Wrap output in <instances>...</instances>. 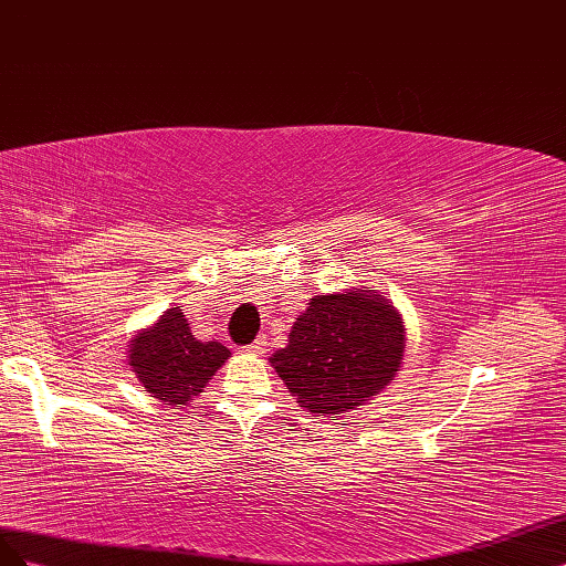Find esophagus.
Masks as SVG:
<instances>
[{
    "label": "esophagus",
    "instance_id": "obj_1",
    "mask_svg": "<svg viewBox=\"0 0 566 566\" xmlns=\"http://www.w3.org/2000/svg\"><path fill=\"white\" fill-rule=\"evenodd\" d=\"M244 350H249V353H258V355H263L265 350H268V342H265V336H258L253 344H249Z\"/></svg>",
    "mask_w": 566,
    "mask_h": 566
}]
</instances>
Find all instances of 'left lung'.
Returning a JSON list of instances; mask_svg holds the SVG:
<instances>
[{"mask_svg":"<svg viewBox=\"0 0 566 566\" xmlns=\"http://www.w3.org/2000/svg\"><path fill=\"white\" fill-rule=\"evenodd\" d=\"M402 350L406 329L398 311L377 289L363 286L313 296L270 363L301 408L342 415L391 384Z\"/></svg>","mask_w":566,"mask_h":566,"instance_id":"obj_1","label":"left lung"}]
</instances>
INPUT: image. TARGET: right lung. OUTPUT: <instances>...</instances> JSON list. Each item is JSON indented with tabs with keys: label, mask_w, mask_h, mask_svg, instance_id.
<instances>
[{
	"label": "right lung",
	"mask_w": 566,
	"mask_h": 566,
	"mask_svg": "<svg viewBox=\"0 0 566 566\" xmlns=\"http://www.w3.org/2000/svg\"><path fill=\"white\" fill-rule=\"evenodd\" d=\"M180 308L182 305L168 308L154 327L133 338L127 350L139 384L172 408H182L197 398L230 358V350L222 344L199 342Z\"/></svg>",
	"instance_id": "obj_1"
}]
</instances>
